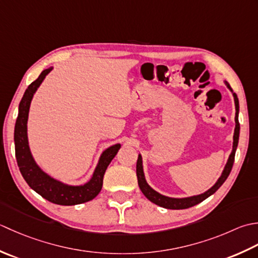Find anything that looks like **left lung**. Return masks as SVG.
I'll return each mask as SVG.
<instances>
[{
  "label": "left lung",
  "mask_w": 258,
  "mask_h": 258,
  "mask_svg": "<svg viewBox=\"0 0 258 258\" xmlns=\"http://www.w3.org/2000/svg\"><path fill=\"white\" fill-rule=\"evenodd\" d=\"M225 85L227 86L230 91L233 93L234 97V101H235V109H236V113H235V130H234V141H233V150L230 152L229 158L227 160V164H226L224 170L222 172V176L218 178V180L216 183L209 188L207 191H205L204 194H201V195H196V196H191V197H186V198H171V197H167L161 195V194L157 192L154 190L148 183L146 181L145 178V173H144V167H143V157L141 155L138 156V160H137V178H138V185L140 190L143 191L144 195L149 199L151 203H154L156 205H158L160 207H164L167 209H186L189 207L195 206V205L202 203L205 199L208 198L209 196H212L214 192H216L218 190V188L223 185L225 180L227 179V177L229 176L230 170H232L233 165H234V160H235V152L236 149H237V145H238V139H239V121H238V112H239V102H238V98L236 96V93L233 91V89L230 88L227 82L225 81Z\"/></svg>",
  "instance_id": "1"
}]
</instances>
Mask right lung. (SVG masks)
<instances>
[{
    "label": "right lung",
    "mask_w": 258,
    "mask_h": 258,
    "mask_svg": "<svg viewBox=\"0 0 258 258\" xmlns=\"http://www.w3.org/2000/svg\"><path fill=\"white\" fill-rule=\"evenodd\" d=\"M52 69L53 68L51 67L41 72L39 78L26 89L19 104V114L14 128L15 157H17L19 169L22 173L24 180L34 191L53 204L63 205V206H73V205L92 201L94 197H97L102 188L104 172H106L110 162L114 158V156L117 155L121 145H113L102 152L91 179L86 182L85 185H67V183L52 178L41 169L35 162L32 154H31L28 140V125L26 124H28L30 104L32 101L33 94Z\"/></svg>",
    "instance_id": "1"
}]
</instances>
